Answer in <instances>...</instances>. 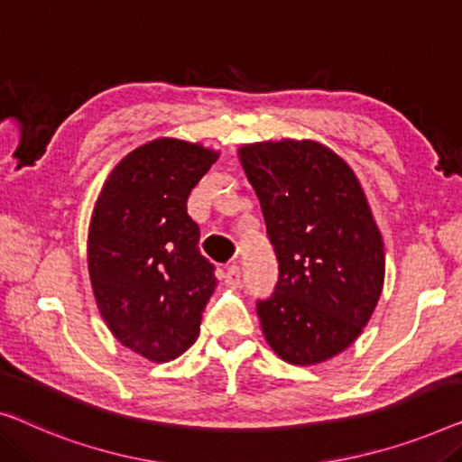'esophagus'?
<instances>
[{
    "label": "esophagus",
    "instance_id": "34e87169",
    "mask_svg": "<svg viewBox=\"0 0 462 462\" xmlns=\"http://www.w3.org/2000/svg\"><path fill=\"white\" fill-rule=\"evenodd\" d=\"M239 277H242V273H239V266L237 264H229L225 271V283L229 287H237L239 285Z\"/></svg>",
    "mask_w": 462,
    "mask_h": 462
}]
</instances>
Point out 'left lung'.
Segmentation results:
<instances>
[{
    "label": "left lung",
    "mask_w": 462,
    "mask_h": 462,
    "mask_svg": "<svg viewBox=\"0 0 462 462\" xmlns=\"http://www.w3.org/2000/svg\"><path fill=\"white\" fill-rule=\"evenodd\" d=\"M275 247L279 281L256 310L290 365L325 363L356 342L379 302L383 239L354 171L310 139L239 148Z\"/></svg>",
    "instance_id": "left-lung-1"
}]
</instances>
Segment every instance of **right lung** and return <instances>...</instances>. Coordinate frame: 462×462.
Wrapping results in <instances>:
<instances>
[{
    "label": "right lung",
    "instance_id": "1",
    "mask_svg": "<svg viewBox=\"0 0 462 462\" xmlns=\"http://www.w3.org/2000/svg\"><path fill=\"white\" fill-rule=\"evenodd\" d=\"M217 158L199 143L153 139L120 160L93 208L87 264L97 309L112 336L152 363L189 350L217 287L187 215Z\"/></svg>",
    "mask_w": 462,
    "mask_h": 462
}]
</instances>
